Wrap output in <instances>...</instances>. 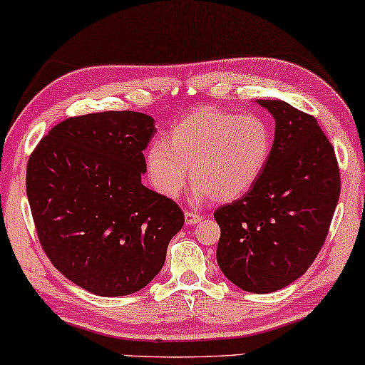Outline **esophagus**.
Instances as JSON below:
<instances>
[{"instance_id":"obj_1","label":"esophagus","mask_w":365,"mask_h":365,"mask_svg":"<svg viewBox=\"0 0 365 365\" xmlns=\"http://www.w3.org/2000/svg\"><path fill=\"white\" fill-rule=\"evenodd\" d=\"M200 220H202V216L195 215V212H185V225H197L200 223Z\"/></svg>"}]
</instances>
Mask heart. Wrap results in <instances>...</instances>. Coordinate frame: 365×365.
<instances>
[{"label":"heart","mask_w":365,"mask_h":365,"mask_svg":"<svg viewBox=\"0 0 365 365\" xmlns=\"http://www.w3.org/2000/svg\"><path fill=\"white\" fill-rule=\"evenodd\" d=\"M273 150V130L262 116L202 108L182 118L165 140L145 150V170L158 194L175 199L188 178L192 199L233 202L259 182Z\"/></svg>","instance_id":"obj_1"}]
</instances>
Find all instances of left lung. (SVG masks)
Here are the masks:
<instances>
[{
  "label": "left lung",
  "instance_id": "obj_1",
  "mask_svg": "<svg viewBox=\"0 0 365 365\" xmlns=\"http://www.w3.org/2000/svg\"><path fill=\"white\" fill-rule=\"evenodd\" d=\"M255 103L273 115V150L252 190L215 212L216 259L238 288L271 293L300 278L319 254L340 197V170L314 116L284 101Z\"/></svg>",
  "mask_w": 365,
  "mask_h": 365
}]
</instances>
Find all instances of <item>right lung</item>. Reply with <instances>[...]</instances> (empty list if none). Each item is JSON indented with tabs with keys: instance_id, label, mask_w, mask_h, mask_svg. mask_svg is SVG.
Instances as JSON below:
<instances>
[{
	"instance_id": "right-lung-1",
	"label": "right lung",
	"mask_w": 365,
	"mask_h": 365,
	"mask_svg": "<svg viewBox=\"0 0 365 365\" xmlns=\"http://www.w3.org/2000/svg\"><path fill=\"white\" fill-rule=\"evenodd\" d=\"M154 118L106 111L49 130L27 165V197L46 255L101 297L142 290L161 271L183 212L142 185Z\"/></svg>"
}]
</instances>
